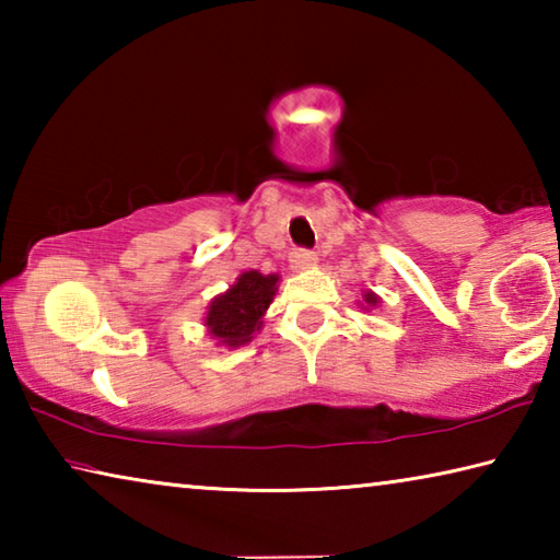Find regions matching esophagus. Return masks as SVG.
<instances>
[{"instance_id":"obj_1","label":"esophagus","mask_w":560,"mask_h":560,"mask_svg":"<svg viewBox=\"0 0 560 560\" xmlns=\"http://www.w3.org/2000/svg\"><path fill=\"white\" fill-rule=\"evenodd\" d=\"M289 261L293 269H308V267H314L318 257H316V252H311V249H293Z\"/></svg>"}]
</instances>
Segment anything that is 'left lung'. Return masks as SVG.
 Returning <instances> with one entry per match:
<instances>
[{
    "mask_svg": "<svg viewBox=\"0 0 560 560\" xmlns=\"http://www.w3.org/2000/svg\"><path fill=\"white\" fill-rule=\"evenodd\" d=\"M365 303H371V306H375V303H377L375 293H365Z\"/></svg>",
    "mask_w": 560,
    "mask_h": 560,
    "instance_id": "obj_1",
    "label": "left lung"
}]
</instances>
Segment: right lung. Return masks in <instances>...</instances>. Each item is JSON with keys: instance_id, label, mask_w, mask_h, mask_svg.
<instances>
[{"instance_id": "obj_1", "label": "right lung", "mask_w": 560, "mask_h": 560, "mask_svg": "<svg viewBox=\"0 0 560 560\" xmlns=\"http://www.w3.org/2000/svg\"><path fill=\"white\" fill-rule=\"evenodd\" d=\"M277 273L244 271L234 287L217 296L207 311V328L226 346H242L261 328V316L277 293Z\"/></svg>"}]
</instances>
